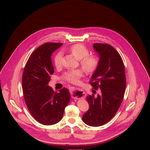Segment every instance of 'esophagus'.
<instances>
[{"instance_id": "esophagus-1", "label": "esophagus", "mask_w": 150, "mask_h": 150, "mask_svg": "<svg viewBox=\"0 0 150 150\" xmlns=\"http://www.w3.org/2000/svg\"><path fill=\"white\" fill-rule=\"evenodd\" d=\"M69 89H70V91H71V93H73L74 91H75V90H76V88H75V87H70V88H69Z\"/></svg>"}]
</instances>
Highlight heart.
Returning a JSON list of instances; mask_svg holds the SVG:
<instances>
[{"label":"heart","instance_id":"heart-1","mask_svg":"<svg viewBox=\"0 0 150 150\" xmlns=\"http://www.w3.org/2000/svg\"><path fill=\"white\" fill-rule=\"evenodd\" d=\"M74 56L80 60L81 65L85 71L91 73L94 72L98 67L99 59L96 56H88L89 50L88 49L81 44H76L71 46L68 49ZM54 63L56 68L60 67L62 64V53H58L54 58ZM83 71L81 69H75L67 71L63 75V78L66 81L76 83L82 76Z\"/></svg>","mask_w":150,"mask_h":150}]
</instances>
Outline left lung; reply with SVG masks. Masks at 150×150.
Instances as JSON below:
<instances>
[{"instance_id": "obj_1", "label": "left lung", "mask_w": 150, "mask_h": 150, "mask_svg": "<svg viewBox=\"0 0 150 150\" xmlns=\"http://www.w3.org/2000/svg\"><path fill=\"white\" fill-rule=\"evenodd\" d=\"M93 48L98 55L99 64L90 84L100 90L97 96L86 97L90 108L82 119L87 125L97 127L108 123L117 112L125 94L126 76L122 57L112 46L95 43Z\"/></svg>"}]
</instances>
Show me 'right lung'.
<instances>
[{"instance_id":"add662e5","label":"right lung","mask_w":150,"mask_h":150,"mask_svg":"<svg viewBox=\"0 0 150 150\" xmlns=\"http://www.w3.org/2000/svg\"><path fill=\"white\" fill-rule=\"evenodd\" d=\"M62 45L46 42L38 47L28 59L23 75V91L28 109L38 122L44 125L60 121L71 99L68 88L54 92L48 85L54 73L52 54Z\"/></svg>"}]
</instances>
